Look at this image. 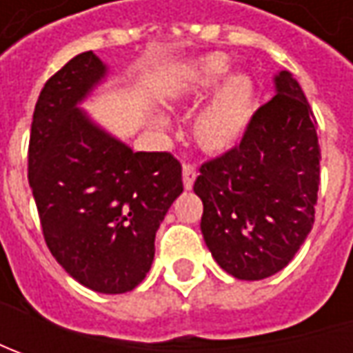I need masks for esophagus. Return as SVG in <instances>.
Masks as SVG:
<instances>
[{"mask_svg":"<svg viewBox=\"0 0 353 353\" xmlns=\"http://www.w3.org/2000/svg\"><path fill=\"white\" fill-rule=\"evenodd\" d=\"M194 179H196V169H194V165H190V163H184L183 165V183H184V188H186V190H190V188H192Z\"/></svg>","mask_w":353,"mask_h":353,"instance_id":"1","label":"esophagus"}]
</instances>
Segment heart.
Returning <instances> with one entry per match:
<instances>
[{
	"mask_svg": "<svg viewBox=\"0 0 353 353\" xmlns=\"http://www.w3.org/2000/svg\"><path fill=\"white\" fill-rule=\"evenodd\" d=\"M230 62L224 54H208L192 62L181 76V80L170 88L167 102L192 103L202 100L212 88L224 78ZM255 112V86L245 74H232L225 78L212 94L208 103L198 112L192 123V135L196 143L208 153H224L236 147L243 133L250 128ZM157 128L163 125L161 119H153Z\"/></svg>",
	"mask_w": 353,
	"mask_h": 353,
	"instance_id": "b5f03b06",
	"label": "heart"
}]
</instances>
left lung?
Returning a JSON list of instances; mask_svg holds the SVG:
<instances>
[{"label": "left lung", "instance_id": "left-lung-1", "mask_svg": "<svg viewBox=\"0 0 353 353\" xmlns=\"http://www.w3.org/2000/svg\"><path fill=\"white\" fill-rule=\"evenodd\" d=\"M320 184L316 119L291 72L250 121L241 143L200 167V230L216 263L241 281L287 267L314 224Z\"/></svg>", "mask_w": 353, "mask_h": 353}]
</instances>
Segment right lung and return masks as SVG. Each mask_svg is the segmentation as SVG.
<instances>
[{
  "instance_id": "add662e5",
  "label": "right lung",
  "mask_w": 353,
  "mask_h": 353,
  "mask_svg": "<svg viewBox=\"0 0 353 353\" xmlns=\"http://www.w3.org/2000/svg\"><path fill=\"white\" fill-rule=\"evenodd\" d=\"M105 72L88 50L48 78L31 123L29 184L52 257L80 285L119 294L151 269L183 167L170 153H135L78 108Z\"/></svg>"
}]
</instances>
